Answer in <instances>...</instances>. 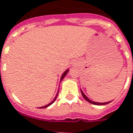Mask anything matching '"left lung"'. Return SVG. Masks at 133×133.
I'll return each instance as SVG.
<instances>
[{
    "mask_svg": "<svg viewBox=\"0 0 133 133\" xmlns=\"http://www.w3.org/2000/svg\"><path fill=\"white\" fill-rule=\"evenodd\" d=\"M81 94H82V95H83V98H84V99H85L86 101H88V102H89V103H91V104H95V105H104V104H108V103H110V102L112 101H111L106 102V103H97V102L92 101H90V100L89 99V98H88V97H87V96H86L85 95H84V92H83V91H82V90H81Z\"/></svg>",
    "mask_w": 133,
    "mask_h": 133,
    "instance_id": "1",
    "label": "left lung"
}]
</instances>
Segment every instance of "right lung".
<instances>
[{
	"mask_svg": "<svg viewBox=\"0 0 133 133\" xmlns=\"http://www.w3.org/2000/svg\"><path fill=\"white\" fill-rule=\"evenodd\" d=\"M69 69H67V70H66V71H64V73H63V75H62V76H61V81H60V82H61V81H62V80H63V78H64V77H65L66 75V74H67V72H69ZM58 92H57V94H56V97H55V98H54V100H53V101H52V102H51V103H49V104H46V105H45V106H44V107H39V108H38V109H44V108H46V107H49V106H50V105H51V104H52V103H53L55 101V100H56V97H57V95H58Z\"/></svg>",
	"mask_w": 133,
	"mask_h": 133,
	"instance_id": "1",
	"label": "right lung"
}]
</instances>
